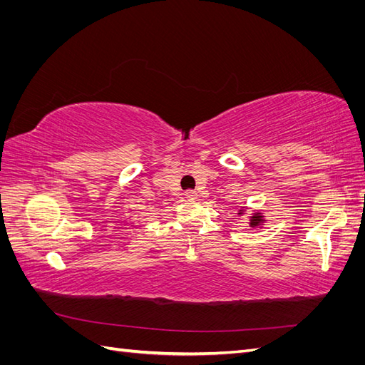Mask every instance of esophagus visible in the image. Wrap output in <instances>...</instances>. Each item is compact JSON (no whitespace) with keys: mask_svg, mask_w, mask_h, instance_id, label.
<instances>
[{"mask_svg":"<svg viewBox=\"0 0 365 365\" xmlns=\"http://www.w3.org/2000/svg\"><path fill=\"white\" fill-rule=\"evenodd\" d=\"M184 196H185V200H187V201H196L197 193H196V192H193V190H187V192L184 193Z\"/></svg>","mask_w":365,"mask_h":365,"instance_id":"esophagus-1","label":"esophagus"}]
</instances>
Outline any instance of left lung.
Here are the masks:
<instances>
[{
  "label": "left lung",
  "mask_w": 365,
  "mask_h": 365,
  "mask_svg": "<svg viewBox=\"0 0 365 365\" xmlns=\"http://www.w3.org/2000/svg\"><path fill=\"white\" fill-rule=\"evenodd\" d=\"M247 212L245 207L237 208V216H242ZM267 224V216H264L262 212H254L250 216V227L251 228H263V225Z\"/></svg>",
  "instance_id": "8db88e82"
}]
</instances>
